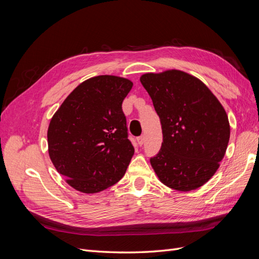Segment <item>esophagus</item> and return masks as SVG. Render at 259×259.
I'll use <instances>...</instances> for the list:
<instances>
[{"instance_id":"obj_1","label":"esophagus","mask_w":259,"mask_h":259,"mask_svg":"<svg viewBox=\"0 0 259 259\" xmlns=\"http://www.w3.org/2000/svg\"><path fill=\"white\" fill-rule=\"evenodd\" d=\"M137 142H138L139 146H143V145L145 144V136H144V135H143V136H139V137L137 138Z\"/></svg>"}]
</instances>
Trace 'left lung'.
<instances>
[{
  "instance_id": "left-lung-1",
  "label": "left lung",
  "mask_w": 259,
  "mask_h": 259,
  "mask_svg": "<svg viewBox=\"0 0 259 259\" xmlns=\"http://www.w3.org/2000/svg\"><path fill=\"white\" fill-rule=\"evenodd\" d=\"M140 82L162 125L161 150L150 159L154 173L174 190L198 189L214 176L228 147L226 110L204 83L182 70L145 73Z\"/></svg>"
}]
</instances>
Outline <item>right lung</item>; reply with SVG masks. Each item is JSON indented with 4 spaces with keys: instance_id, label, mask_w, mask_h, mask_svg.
<instances>
[{
    "instance_id": "add662e5",
    "label": "right lung",
    "mask_w": 259,
    "mask_h": 259,
    "mask_svg": "<svg viewBox=\"0 0 259 259\" xmlns=\"http://www.w3.org/2000/svg\"><path fill=\"white\" fill-rule=\"evenodd\" d=\"M133 82L116 75L85 80L54 113L48 130L49 154L66 183L97 193L124 176L134 154L127 138L124 98Z\"/></svg>"
}]
</instances>
